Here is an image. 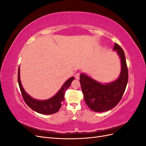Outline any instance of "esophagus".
I'll return each instance as SVG.
<instances>
[{
  "instance_id": "esophagus-1",
  "label": "esophagus",
  "mask_w": 146,
  "mask_h": 146,
  "mask_svg": "<svg viewBox=\"0 0 146 146\" xmlns=\"http://www.w3.org/2000/svg\"><path fill=\"white\" fill-rule=\"evenodd\" d=\"M80 74L78 72L75 74V77H76V79H79L80 78Z\"/></svg>"
}]
</instances>
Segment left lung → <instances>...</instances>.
<instances>
[{
  "instance_id": "obj_1",
  "label": "left lung",
  "mask_w": 146,
  "mask_h": 146,
  "mask_svg": "<svg viewBox=\"0 0 146 146\" xmlns=\"http://www.w3.org/2000/svg\"><path fill=\"white\" fill-rule=\"evenodd\" d=\"M113 49L117 51L121 60V72L117 80L103 85L85 74H80L84 99L88 107L96 112L106 111L115 107L121 100L127 85L129 73L124 52L117 43Z\"/></svg>"
}]
</instances>
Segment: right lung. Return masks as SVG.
Segmentation results:
<instances>
[{"label":"right lung","instance_id":"add662e5","mask_svg":"<svg viewBox=\"0 0 146 146\" xmlns=\"http://www.w3.org/2000/svg\"><path fill=\"white\" fill-rule=\"evenodd\" d=\"M19 68L18 69V76L17 80L22 96L24 100L29 107L37 113L43 114H51L56 113L61 107V102L64 100V94L66 91L70 86L71 82L74 79V77H71L66 81L61 87L60 90L57 92L53 98L46 100H38L34 99L26 93L22 86L20 80Z\"/></svg>","mask_w":146,"mask_h":146}]
</instances>
